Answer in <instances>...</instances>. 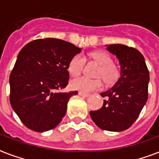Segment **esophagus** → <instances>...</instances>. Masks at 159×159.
I'll return each mask as SVG.
<instances>
[{
  "instance_id": "34e87169",
  "label": "esophagus",
  "mask_w": 159,
  "mask_h": 159,
  "mask_svg": "<svg viewBox=\"0 0 159 159\" xmlns=\"http://www.w3.org/2000/svg\"><path fill=\"white\" fill-rule=\"evenodd\" d=\"M78 95L81 96L82 97H88L90 96L89 94H87V93H85V92H78Z\"/></svg>"
}]
</instances>
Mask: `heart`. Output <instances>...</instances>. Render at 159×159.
Listing matches in <instances>:
<instances>
[{
    "instance_id": "heart-1",
    "label": "heart",
    "mask_w": 159,
    "mask_h": 159,
    "mask_svg": "<svg viewBox=\"0 0 159 159\" xmlns=\"http://www.w3.org/2000/svg\"><path fill=\"white\" fill-rule=\"evenodd\" d=\"M86 60H89L99 65L95 76L97 78H88L80 77L72 79L70 82V87L73 90L82 92H90L101 88L103 80L107 87L116 84L120 77L121 72L120 67L113 62L111 55L105 51L98 50L89 53L87 57L76 54L70 59L67 65V71L72 77H77L81 74L86 63Z\"/></svg>"
}]
</instances>
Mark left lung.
<instances>
[{
	"mask_svg": "<svg viewBox=\"0 0 159 159\" xmlns=\"http://www.w3.org/2000/svg\"><path fill=\"white\" fill-rule=\"evenodd\" d=\"M107 50L116 55L120 63L121 77L111 89L101 93L103 106L90 116L99 128L123 131L138 119L148 100L149 73L144 57L136 48L124 44H110Z\"/></svg>",
	"mask_w": 159,
	"mask_h": 159,
	"instance_id": "1",
	"label": "left lung"
}]
</instances>
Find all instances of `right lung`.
Instances as JSON below:
<instances>
[{
    "label": "right lung",
    "instance_id": "obj_1",
    "mask_svg": "<svg viewBox=\"0 0 159 159\" xmlns=\"http://www.w3.org/2000/svg\"><path fill=\"white\" fill-rule=\"evenodd\" d=\"M82 48L58 39H39L19 53L10 75V102L21 122L32 130L55 128L77 92H59L68 84L67 65Z\"/></svg>",
    "mask_w": 159,
    "mask_h": 159
}]
</instances>
